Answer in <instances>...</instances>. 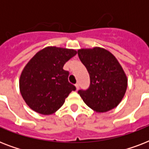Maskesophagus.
I'll use <instances>...</instances> for the list:
<instances>
[{"label":"esophagus","mask_w":149,"mask_h":149,"mask_svg":"<svg viewBox=\"0 0 149 149\" xmlns=\"http://www.w3.org/2000/svg\"><path fill=\"white\" fill-rule=\"evenodd\" d=\"M75 86H76V89H77V91H78V90H79V84H77L76 85H75Z\"/></svg>","instance_id":"34e87169"}]
</instances>
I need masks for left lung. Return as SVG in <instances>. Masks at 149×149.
<instances>
[{
  "label": "left lung",
  "instance_id": "obj_1",
  "mask_svg": "<svg viewBox=\"0 0 149 149\" xmlns=\"http://www.w3.org/2000/svg\"><path fill=\"white\" fill-rule=\"evenodd\" d=\"M78 56L91 79L87 90L78 91L84 103L98 113L116 107L125 96L127 79L115 56L100 47L79 49Z\"/></svg>",
  "mask_w": 149,
  "mask_h": 149
}]
</instances>
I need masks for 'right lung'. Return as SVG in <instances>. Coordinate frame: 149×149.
Masks as SVG:
<instances>
[{"instance_id": "1", "label": "right lung", "mask_w": 149, "mask_h": 149, "mask_svg": "<svg viewBox=\"0 0 149 149\" xmlns=\"http://www.w3.org/2000/svg\"><path fill=\"white\" fill-rule=\"evenodd\" d=\"M77 53L74 49L49 46L30 59L19 79L20 92L30 108L41 114H52L76 91L68 81L69 72L63 65Z\"/></svg>"}]
</instances>
